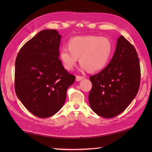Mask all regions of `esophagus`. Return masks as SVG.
I'll list each match as a JSON object with an SVG mask.
<instances>
[{
  "mask_svg": "<svg viewBox=\"0 0 152 152\" xmlns=\"http://www.w3.org/2000/svg\"><path fill=\"white\" fill-rule=\"evenodd\" d=\"M83 78H84V77L82 76H76V81H78V82L82 80Z\"/></svg>",
  "mask_w": 152,
  "mask_h": 152,
  "instance_id": "1",
  "label": "esophagus"
}]
</instances>
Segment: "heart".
Masks as SVG:
<instances>
[{
    "label": "heart",
    "mask_w": 152,
    "mask_h": 152,
    "mask_svg": "<svg viewBox=\"0 0 152 152\" xmlns=\"http://www.w3.org/2000/svg\"><path fill=\"white\" fill-rule=\"evenodd\" d=\"M113 51V43L109 38L96 35L72 38L68 48L60 51V58L64 68L73 70L79 58L82 68L90 72L103 69L109 61Z\"/></svg>",
    "instance_id": "b5f03b06"
}]
</instances>
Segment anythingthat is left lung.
Here are the masks:
<instances>
[{
	"label": "left lung",
	"instance_id": "obj_1",
	"mask_svg": "<svg viewBox=\"0 0 152 152\" xmlns=\"http://www.w3.org/2000/svg\"><path fill=\"white\" fill-rule=\"evenodd\" d=\"M89 78L92 86L88 95L92 110L104 118H113L123 113L140 86V60L134 46L120 36L110 63Z\"/></svg>",
	"mask_w": 152,
	"mask_h": 152
}]
</instances>
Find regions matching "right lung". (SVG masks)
I'll return each instance as SVG.
<instances>
[{"label": "right lung", "mask_w": 152, "mask_h": 152, "mask_svg": "<svg viewBox=\"0 0 152 152\" xmlns=\"http://www.w3.org/2000/svg\"><path fill=\"white\" fill-rule=\"evenodd\" d=\"M61 35L55 29L41 31L22 46L15 61V90L24 107L35 116L56 114L76 77L59 59Z\"/></svg>", "instance_id": "right-lung-1"}]
</instances>
